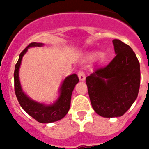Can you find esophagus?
<instances>
[{"label":"esophagus","instance_id":"1","mask_svg":"<svg viewBox=\"0 0 149 149\" xmlns=\"http://www.w3.org/2000/svg\"><path fill=\"white\" fill-rule=\"evenodd\" d=\"M77 75H78L79 79H80L81 81H84V80H85V78H86V74H85V73H84V71H82V70L79 71L78 73H77Z\"/></svg>","mask_w":149,"mask_h":149}]
</instances>
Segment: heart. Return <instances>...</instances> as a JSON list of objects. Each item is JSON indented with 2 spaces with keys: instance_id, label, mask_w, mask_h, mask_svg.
<instances>
[{
  "instance_id": "heart-1",
  "label": "heart",
  "mask_w": 149,
  "mask_h": 149,
  "mask_svg": "<svg viewBox=\"0 0 149 149\" xmlns=\"http://www.w3.org/2000/svg\"><path fill=\"white\" fill-rule=\"evenodd\" d=\"M99 56H100V54L98 53V52H94V53L90 54L89 56V57L90 59H92V60H95V59L98 58Z\"/></svg>"
}]
</instances>
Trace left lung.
Wrapping results in <instances>:
<instances>
[{
    "label": "left lung",
    "mask_w": 149,
    "mask_h": 149,
    "mask_svg": "<svg viewBox=\"0 0 149 149\" xmlns=\"http://www.w3.org/2000/svg\"><path fill=\"white\" fill-rule=\"evenodd\" d=\"M116 56L104 67L87 76L86 83L95 111L107 118L122 116L137 98L140 68L129 45L113 39Z\"/></svg>",
    "instance_id": "1"
}]
</instances>
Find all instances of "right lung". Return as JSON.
Here are the masks:
<instances>
[{
	"label": "right lung",
	"mask_w": 149,
	"mask_h": 149,
	"mask_svg": "<svg viewBox=\"0 0 149 149\" xmlns=\"http://www.w3.org/2000/svg\"><path fill=\"white\" fill-rule=\"evenodd\" d=\"M42 43L32 42L28 45L19 55L18 62L15 64L14 72V87L17 99L24 110L32 116L35 120L41 123H51L63 119L68 112L71 105L72 91L78 83L79 79L76 74H71L64 80L60 88V95L57 101L54 104L46 106L43 104L33 101L26 95L22 89L18 70L22 63V56L30 47H41Z\"/></svg>",
	"instance_id": "1"
}]
</instances>
